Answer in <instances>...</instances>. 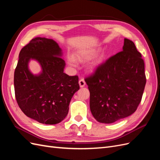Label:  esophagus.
<instances>
[{"label":"esophagus","instance_id":"1","mask_svg":"<svg viewBox=\"0 0 160 160\" xmlns=\"http://www.w3.org/2000/svg\"><path fill=\"white\" fill-rule=\"evenodd\" d=\"M79 84L80 85V88H83V87L85 85V81L83 79H81L79 81Z\"/></svg>","mask_w":160,"mask_h":160}]
</instances>
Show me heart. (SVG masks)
Listing matches in <instances>:
<instances>
[{"mask_svg":"<svg viewBox=\"0 0 160 160\" xmlns=\"http://www.w3.org/2000/svg\"><path fill=\"white\" fill-rule=\"evenodd\" d=\"M97 52H98V51L96 50L91 51L86 53H84V54L82 55V57L84 58V59H90V58H91L92 57L95 55ZM105 57L106 56L105 55H101L98 57H96L95 59H94L93 61H91L90 62V63L89 65V68L91 70H94L97 69L98 67H99L100 65L103 64V62L105 59ZM68 62L69 65L71 66L74 67L76 65L75 59L72 56H69L68 57Z\"/></svg>","mask_w":160,"mask_h":160,"instance_id":"b5f03b06","label":"heart"}]
</instances>
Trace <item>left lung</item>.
<instances>
[{
	"label": "left lung",
	"instance_id": "obj_1",
	"mask_svg": "<svg viewBox=\"0 0 160 160\" xmlns=\"http://www.w3.org/2000/svg\"><path fill=\"white\" fill-rule=\"evenodd\" d=\"M90 109L100 123H112L133 114L146 83L142 55L133 41L124 39L123 51L109 57L86 77Z\"/></svg>",
	"mask_w": 160,
	"mask_h": 160
}]
</instances>
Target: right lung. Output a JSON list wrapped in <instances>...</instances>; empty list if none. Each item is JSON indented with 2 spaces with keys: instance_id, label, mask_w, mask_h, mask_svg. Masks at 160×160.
Wrapping results in <instances>:
<instances>
[{
  "instance_id": "add662e5",
  "label": "right lung",
  "mask_w": 160,
  "mask_h": 160,
  "mask_svg": "<svg viewBox=\"0 0 160 160\" xmlns=\"http://www.w3.org/2000/svg\"><path fill=\"white\" fill-rule=\"evenodd\" d=\"M61 49L52 39L34 38L19 53L14 71L17 102L27 117L43 124L59 123L68 114L72 97L79 89V77L63 72ZM31 59L40 64L42 71L33 75L28 69Z\"/></svg>"
}]
</instances>
